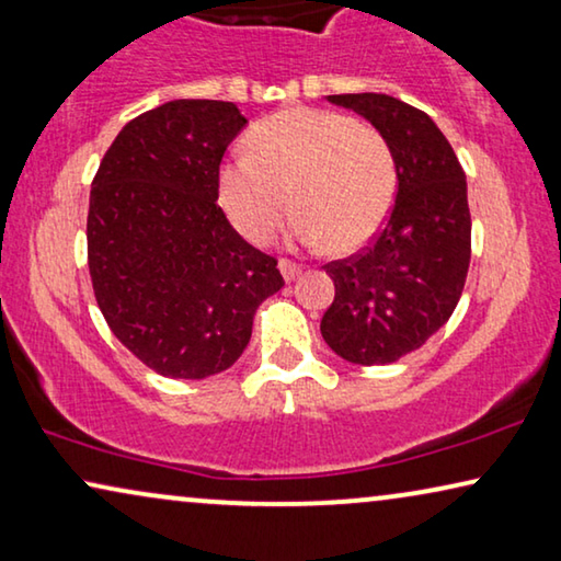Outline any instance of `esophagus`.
<instances>
[{
  "instance_id": "obj_1",
  "label": "esophagus",
  "mask_w": 561,
  "mask_h": 561,
  "mask_svg": "<svg viewBox=\"0 0 561 561\" xmlns=\"http://www.w3.org/2000/svg\"><path fill=\"white\" fill-rule=\"evenodd\" d=\"M279 272H282L284 282H291V279H297L299 274H302V266L295 264V262H289V259H282V262H279Z\"/></svg>"
}]
</instances>
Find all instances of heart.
I'll return each mask as SVG.
<instances>
[{
    "instance_id": "heart-1",
    "label": "heart",
    "mask_w": 561,
    "mask_h": 561,
    "mask_svg": "<svg viewBox=\"0 0 561 561\" xmlns=\"http://www.w3.org/2000/svg\"><path fill=\"white\" fill-rule=\"evenodd\" d=\"M393 198L389 141L325 108H287L256 124L249 154L228 157L218 172V201L251 243L270 241L291 203V241H328L335 254H351L376 239Z\"/></svg>"
}]
</instances>
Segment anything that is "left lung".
<instances>
[{"instance_id":"left-lung-1","label":"left lung","mask_w":561,"mask_h":561,"mask_svg":"<svg viewBox=\"0 0 561 561\" xmlns=\"http://www.w3.org/2000/svg\"><path fill=\"white\" fill-rule=\"evenodd\" d=\"M389 141L397 201L366 251L330 262L335 299L320 333L337 356L383 366L422 348L455 312L470 266L468 183L457 157L420 108L386 93H341Z\"/></svg>"}]
</instances>
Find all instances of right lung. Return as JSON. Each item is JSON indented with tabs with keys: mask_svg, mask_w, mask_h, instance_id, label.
<instances>
[{
	"mask_svg": "<svg viewBox=\"0 0 561 561\" xmlns=\"http://www.w3.org/2000/svg\"><path fill=\"white\" fill-rule=\"evenodd\" d=\"M243 126L231 101H168L116 134L93 178V295L112 333L160 376L231 368L256 307L284 287L277 259L216 203L220 160Z\"/></svg>",
	"mask_w": 561,
	"mask_h": 561,
	"instance_id": "obj_1",
	"label": "right lung"
}]
</instances>
